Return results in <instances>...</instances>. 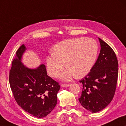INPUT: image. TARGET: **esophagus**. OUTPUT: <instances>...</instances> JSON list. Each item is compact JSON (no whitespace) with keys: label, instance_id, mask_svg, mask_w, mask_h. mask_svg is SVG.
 <instances>
[{"label":"esophagus","instance_id":"1","mask_svg":"<svg viewBox=\"0 0 126 126\" xmlns=\"http://www.w3.org/2000/svg\"><path fill=\"white\" fill-rule=\"evenodd\" d=\"M70 84H64V83H62L61 84V86L63 87H67L70 86Z\"/></svg>","mask_w":126,"mask_h":126}]
</instances>
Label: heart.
<instances>
[{
  "mask_svg": "<svg viewBox=\"0 0 126 126\" xmlns=\"http://www.w3.org/2000/svg\"><path fill=\"white\" fill-rule=\"evenodd\" d=\"M98 51V44L92 38H75L59 42L54 46L53 53L46 57L48 73L56 77L66 63L68 68L60 75L61 79L69 80L75 75L78 78L84 77L94 66Z\"/></svg>",
  "mask_w": 126,
  "mask_h": 126,
  "instance_id": "obj_1",
  "label": "heart"
}]
</instances>
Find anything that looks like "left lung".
Masks as SVG:
<instances>
[{"instance_id": "1", "label": "left lung", "mask_w": 126, "mask_h": 126, "mask_svg": "<svg viewBox=\"0 0 126 126\" xmlns=\"http://www.w3.org/2000/svg\"><path fill=\"white\" fill-rule=\"evenodd\" d=\"M101 50L90 72L79 81L83 90L79 101L85 109L92 113L106 108L114 96L118 76V63L113 49L100 38Z\"/></svg>"}]
</instances>
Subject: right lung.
I'll use <instances>...</instances> for the list:
<instances>
[{
	"label": "right lung",
	"instance_id": "obj_1",
	"mask_svg": "<svg viewBox=\"0 0 126 126\" xmlns=\"http://www.w3.org/2000/svg\"><path fill=\"white\" fill-rule=\"evenodd\" d=\"M26 49L24 44L18 48L9 71V81L13 96L18 105L37 118L49 114L56 105L59 83L47 74L46 66L29 69L21 62Z\"/></svg>",
	"mask_w": 126,
	"mask_h": 126
}]
</instances>
